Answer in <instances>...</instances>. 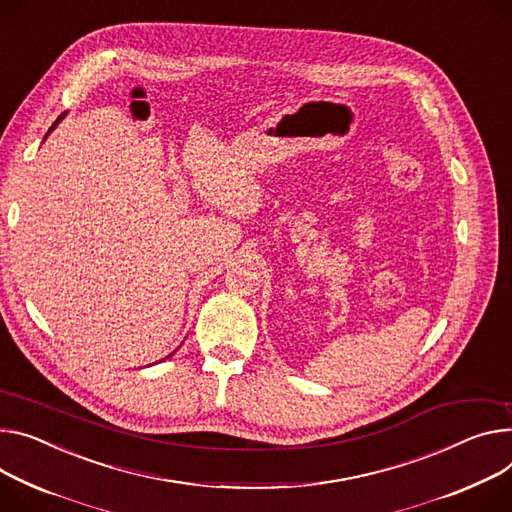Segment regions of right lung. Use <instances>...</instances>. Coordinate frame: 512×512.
Listing matches in <instances>:
<instances>
[{"label": "right lung", "mask_w": 512, "mask_h": 512, "mask_svg": "<svg viewBox=\"0 0 512 512\" xmlns=\"http://www.w3.org/2000/svg\"><path fill=\"white\" fill-rule=\"evenodd\" d=\"M63 116H65V112H63V114H61V116H59V119H57V121H55V125H53V127H51V129H49V133H51V131H53V129H55V127H57V125H59V121H61V119H63ZM49 133H47V135H49Z\"/></svg>", "instance_id": "obj_1"}]
</instances>
